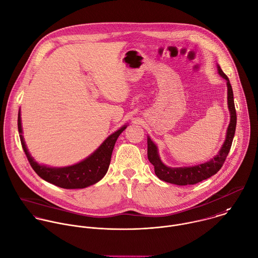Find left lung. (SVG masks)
<instances>
[{"instance_id": "8db88e82", "label": "left lung", "mask_w": 258, "mask_h": 258, "mask_svg": "<svg viewBox=\"0 0 258 258\" xmlns=\"http://www.w3.org/2000/svg\"><path fill=\"white\" fill-rule=\"evenodd\" d=\"M217 69L220 76L223 77L227 82V101H228V108L230 111V123L227 128V134H226V139L224 141V144L222 145L219 153L213 159H211L210 161L204 164H200L192 167L171 168L166 166L161 161L158 153V147L149 137L148 138V159L150 163L155 167V174L160 180L165 181L167 183L179 185V186L194 185L212 177L222 168L233 142L237 116H236V110H235L234 99H233V90H232L229 78L222 71L219 65H217Z\"/></svg>"}]
</instances>
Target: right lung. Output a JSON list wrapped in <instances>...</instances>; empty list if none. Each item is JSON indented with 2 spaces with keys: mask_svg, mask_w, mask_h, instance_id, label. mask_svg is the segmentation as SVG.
I'll use <instances>...</instances> for the list:
<instances>
[{
  "mask_svg": "<svg viewBox=\"0 0 258 258\" xmlns=\"http://www.w3.org/2000/svg\"><path fill=\"white\" fill-rule=\"evenodd\" d=\"M126 126L127 125H123L110 135L93 154L80 163L63 168H51L38 164L29 154L22 136L20 110L18 113V131L20 134V140L31 167L40 178L64 189H82L100 181L108 170L115 142Z\"/></svg>",
  "mask_w": 258,
  "mask_h": 258,
  "instance_id": "obj_1",
  "label": "right lung"
}]
</instances>
